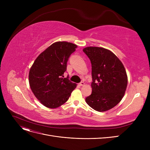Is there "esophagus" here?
I'll use <instances>...</instances> for the list:
<instances>
[{
    "instance_id": "obj_1",
    "label": "esophagus",
    "mask_w": 150,
    "mask_h": 150,
    "mask_svg": "<svg viewBox=\"0 0 150 150\" xmlns=\"http://www.w3.org/2000/svg\"><path fill=\"white\" fill-rule=\"evenodd\" d=\"M84 85V82H81L80 83H79V86H83Z\"/></svg>"
}]
</instances>
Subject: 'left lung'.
<instances>
[{
  "instance_id": "obj_1",
  "label": "left lung",
  "mask_w": 150,
  "mask_h": 150,
  "mask_svg": "<svg viewBox=\"0 0 150 150\" xmlns=\"http://www.w3.org/2000/svg\"><path fill=\"white\" fill-rule=\"evenodd\" d=\"M84 52L91 62L92 93L86 102L93 110L104 112L116 106L123 98L128 85L124 65L109 49L86 47Z\"/></svg>"
}]
</instances>
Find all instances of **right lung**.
I'll return each mask as SVG.
<instances>
[{"label":"right lung","mask_w":150,"mask_h":150,"mask_svg":"<svg viewBox=\"0 0 150 150\" xmlns=\"http://www.w3.org/2000/svg\"><path fill=\"white\" fill-rule=\"evenodd\" d=\"M77 45L66 41L53 43L40 53L29 73L30 88L44 106L57 108L64 104L77 86L68 78H63L67 62Z\"/></svg>","instance_id":"1"}]
</instances>
